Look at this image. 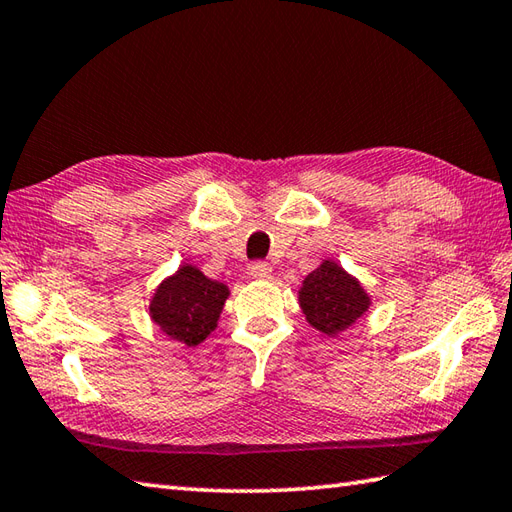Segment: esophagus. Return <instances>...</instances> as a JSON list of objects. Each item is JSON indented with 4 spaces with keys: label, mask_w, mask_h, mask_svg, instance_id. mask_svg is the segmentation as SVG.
<instances>
[{
    "label": "esophagus",
    "mask_w": 512,
    "mask_h": 512,
    "mask_svg": "<svg viewBox=\"0 0 512 512\" xmlns=\"http://www.w3.org/2000/svg\"><path fill=\"white\" fill-rule=\"evenodd\" d=\"M250 277H253V279H270V277H273V266L266 264V262L250 264Z\"/></svg>",
    "instance_id": "obj_1"
}]
</instances>
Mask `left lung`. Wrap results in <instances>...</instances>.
<instances>
[{
    "label": "left lung",
    "mask_w": 512,
    "mask_h": 512,
    "mask_svg": "<svg viewBox=\"0 0 512 512\" xmlns=\"http://www.w3.org/2000/svg\"><path fill=\"white\" fill-rule=\"evenodd\" d=\"M299 306L314 330L339 336L369 310L372 297L345 268L332 259H323L321 266L303 279Z\"/></svg>",
    "instance_id": "obj_1"
}]
</instances>
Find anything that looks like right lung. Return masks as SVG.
<instances>
[{
  "label": "right lung",
  "mask_w": 512,
  "mask_h": 512,
  "mask_svg": "<svg viewBox=\"0 0 512 512\" xmlns=\"http://www.w3.org/2000/svg\"><path fill=\"white\" fill-rule=\"evenodd\" d=\"M228 295L231 290L226 284L209 279L200 268L182 264L160 281L149 301V317L171 341L195 347L217 328Z\"/></svg>",
  "instance_id": "1"
}]
</instances>
